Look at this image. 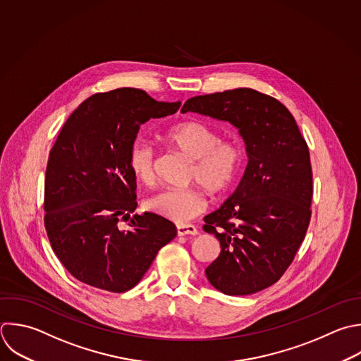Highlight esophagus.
Segmentation results:
<instances>
[{
	"instance_id": "obj_1",
	"label": "esophagus",
	"mask_w": 361,
	"mask_h": 361,
	"mask_svg": "<svg viewBox=\"0 0 361 361\" xmlns=\"http://www.w3.org/2000/svg\"><path fill=\"white\" fill-rule=\"evenodd\" d=\"M176 231H178V235H196L199 233V230L193 226V224H178L176 227Z\"/></svg>"
}]
</instances>
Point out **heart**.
Masks as SVG:
<instances>
[{
	"label": "heart",
	"instance_id": "obj_1",
	"mask_svg": "<svg viewBox=\"0 0 361 361\" xmlns=\"http://www.w3.org/2000/svg\"><path fill=\"white\" fill-rule=\"evenodd\" d=\"M165 140L192 159L190 179L200 183L210 195L220 196L234 183L243 159V151L234 140H219L210 126L197 120H183L165 131ZM128 165L142 183H152L154 152L149 145L135 142L128 155ZM148 210L185 223L206 209V197L197 186L166 189L149 196L145 202Z\"/></svg>",
	"mask_w": 361,
	"mask_h": 361
}]
</instances>
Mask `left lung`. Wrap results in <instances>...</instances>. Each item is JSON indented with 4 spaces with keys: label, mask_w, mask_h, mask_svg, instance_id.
Returning <instances> with one entry per match:
<instances>
[{
    "label": "left lung",
    "mask_w": 361,
    "mask_h": 361,
    "mask_svg": "<svg viewBox=\"0 0 361 361\" xmlns=\"http://www.w3.org/2000/svg\"><path fill=\"white\" fill-rule=\"evenodd\" d=\"M182 113L233 124L248 162L234 193L204 217L220 241L206 268L226 295H250L275 283L302 244L313 195L309 149L295 118L276 99L240 87L189 99Z\"/></svg>",
    "instance_id": "obj_1"
}]
</instances>
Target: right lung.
Segmentation results:
<instances>
[{
	"instance_id": "right-lung-1",
	"label": "right lung",
	"mask_w": 361,
	"mask_h": 361,
	"mask_svg": "<svg viewBox=\"0 0 361 361\" xmlns=\"http://www.w3.org/2000/svg\"><path fill=\"white\" fill-rule=\"evenodd\" d=\"M179 107L123 87L85 100L61 130L47 166L45 227L54 252L80 282L126 292L175 238L165 217L131 216L137 182L128 155L144 123Z\"/></svg>"
}]
</instances>
